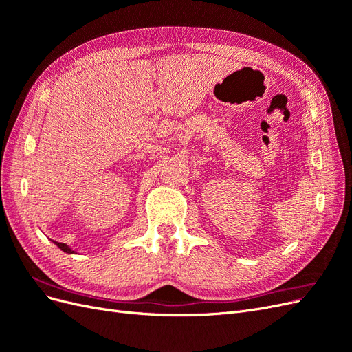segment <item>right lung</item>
<instances>
[{"mask_svg":"<svg viewBox=\"0 0 352 352\" xmlns=\"http://www.w3.org/2000/svg\"><path fill=\"white\" fill-rule=\"evenodd\" d=\"M56 245H57V247L61 250V251H65V252H69V254H73V251L67 247V245L66 243H63V242H54Z\"/></svg>","mask_w":352,"mask_h":352,"instance_id":"1","label":"right lung"}]
</instances>
